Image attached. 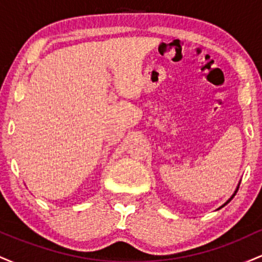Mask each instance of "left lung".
Masks as SVG:
<instances>
[{
	"label": "left lung",
	"instance_id": "left-lung-1",
	"mask_svg": "<svg viewBox=\"0 0 262 262\" xmlns=\"http://www.w3.org/2000/svg\"><path fill=\"white\" fill-rule=\"evenodd\" d=\"M234 196H235V194H234ZM231 198H233V197H231ZM231 198H230V200H231ZM230 200H229V201H230ZM229 201H228V202H229ZM228 202H227V203H228ZM227 203H225V204H227Z\"/></svg>",
	"mask_w": 262,
	"mask_h": 262
}]
</instances>
